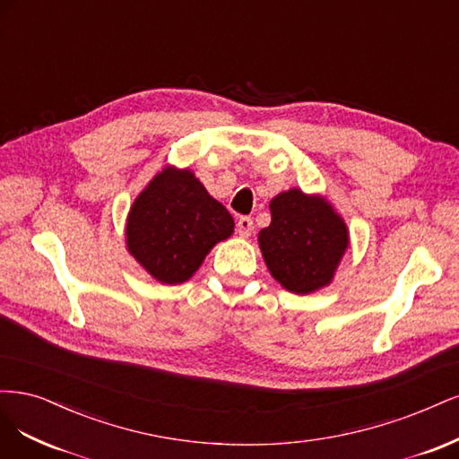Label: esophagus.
Segmentation results:
<instances>
[{"label": "esophagus", "instance_id": "esophagus-1", "mask_svg": "<svg viewBox=\"0 0 459 459\" xmlns=\"http://www.w3.org/2000/svg\"><path fill=\"white\" fill-rule=\"evenodd\" d=\"M236 227H238V234L242 236V238H247L251 230H254V221H251V217H240Z\"/></svg>", "mask_w": 459, "mask_h": 459}]
</instances>
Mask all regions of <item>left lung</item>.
I'll list each match as a JSON object with an SVG mask.
<instances>
[{
  "mask_svg": "<svg viewBox=\"0 0 459 459\" xmlns=\"http://www.w3.org/2000/svg\"><path fill=\"white\" fill-rule=\"evenodd\" d=\"M269 208L271 225L257 240L271 276L298 295L330 286L349 247L343 217L326 196L295 186L276 195Z\"/></svg>",
  "mask_w": 459,
  "mask_h": 459,
  "instance_id": "1",
  "label": "left lung"
}]
</instances>
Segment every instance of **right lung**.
<instances>
[{"label":"right lung","mask_w":459,"mask_h":459,"mask_svg":"<svg viewBox=\"0 0 459 459\" xmlns=\"http://www.w3.org/2000/svg\"><path fill=\"white\" fill-rule=\"evenodd\" d=\"M234 232V219L195 171L166 166L133 202L126 244L141 267L161 284L195 276L215 244Z\"/></svg>","instance_id":"add662e5"}]
</instances>
